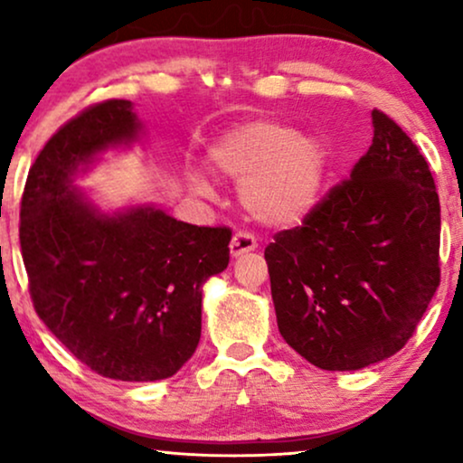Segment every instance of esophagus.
Returning <instances> with one entry per match:
<instances>
[{
	"instance_id": "1",
	"label": "esophagus",
	"mask_w": 463,
	"mask_h": 463,
	"mask_svg": "<svg viewBox=\"0 0 463 463\" xmlns=\"http://www.w3.org/2000/svg\"><path fill=\"white\" fill-rule=\"evenodd\" d=\"M255 249H257V238L252 236V233H249V232L233 233V238L230 242L232 257H242V255H246V252H250Z\"/></svg>"
}]
</instances>
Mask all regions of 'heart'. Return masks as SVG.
Instances as JSON below:
<instances>
[{
	"mask_svg": "<svg viewBox=\"0 0 463 463\" xmlns=\"http://www.w3.org/2000/svg\"><path fill=\"white\" fill-rule=\"evenodd\" d=\"M211 170L242 181L240 200L261 225H301L320 204L328 173V151L318 137L297 132L276 119L232 126L208 147ZM198 192L206 183L194 179Z\"/></svg>",
	"mask_w": 463,
	"mask_h": 463,
	"instance_id": "b5f03b06",
	"label": "heart"
}]
</instances>
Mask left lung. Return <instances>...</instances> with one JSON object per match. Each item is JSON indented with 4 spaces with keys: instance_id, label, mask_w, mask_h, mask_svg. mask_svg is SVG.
Returning a JSON list of instances; mask_svg holds the SVG:
<instances>
[{
    "instance_id": "obj_1",
    "label": "left lung",
    "mask_w": 463,
    "mask_h": 463,
    "mask_svg": "<svg viewBox=\"0 0 463 463\" xmlns=\"http://www.w3.org/2000/svg\"><path fill=\"white\" fill-rule=\"evenodd\" d=\"M350 179L265 249L284 341L325 371H358L413 337L440 284V202L426 157L373 109Z\"/></svg>"
}]
</instances>
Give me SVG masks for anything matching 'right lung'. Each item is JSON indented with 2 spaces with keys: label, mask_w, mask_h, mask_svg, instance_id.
<instances>
[{
  "label": "right lung",
  "mask_w": 463,
  "mask_h": 463,
  "mask_svg": "<svg viewBox=\"0 0 463 463\" xmlns=\"http://www.w3.org/2000/svg\"><path fill=\"white\" fill-rule=\"evenodd\" d=\"M141 132L122 99L61 126L29 170L18 230L37 316L80 363L119 382L173 377L194 356L202 287L230 263V227L183 223L151 204L105 213L73 185Z\"/></svg>",
  "instance_id": "obj_1"
}]
</instances>
